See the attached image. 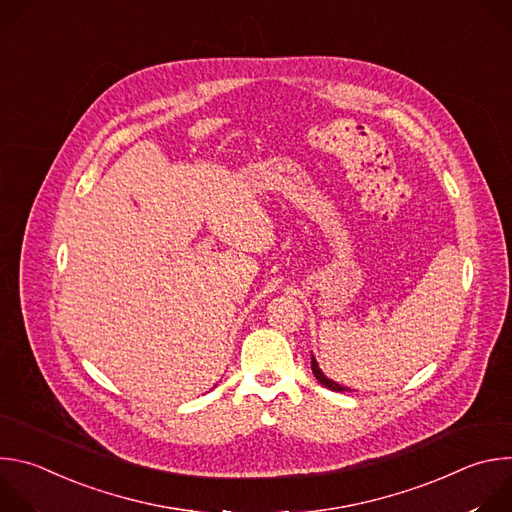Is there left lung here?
<instances>
[{"instance_id": "1", "label": "left lung", "mask_w": 512, "mask_h": 512, "mask_svg": "<svg viewBox=\"0 0 512 512\" xmlns=\"http://www.w3.org/2000/svg\"><path fill=\"white\" fill-rule=\"evenodd\" d=\"M312 373H314V377L318 379V383H322L326 389H330V391H338V393H342V391H350V389H346V387H342V385H338V383H334V381H330L322 371H320V367H318V362H316V358L312 356Z\"/></svg>"}]
</instances>
